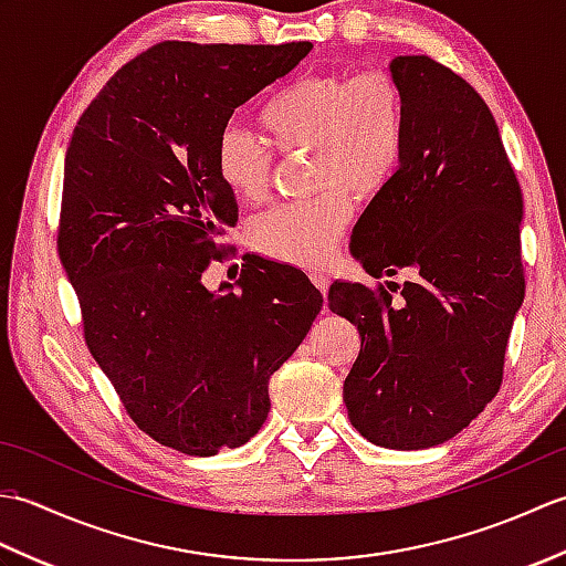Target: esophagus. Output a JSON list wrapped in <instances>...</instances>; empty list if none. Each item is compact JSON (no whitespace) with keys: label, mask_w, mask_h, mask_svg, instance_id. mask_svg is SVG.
I'll list each match as a JSON object with an SVG mask.
<instances>
[{"label":"esophagus","mask_w":566,"mask_h":566,"mask_svg":"<svg viewBox=\"0 0 566 566\" xmlns=\"http://www.w3.org/2000/svg\"><path fill=\"white\" fill-rule=\"evenodd\" d=\"M311 280H314V284L323 292V296H326V292H328V276L323 274V272H314V274H311Z\"/></svg>","instance_id":"esophagus-1"}]
</instances>
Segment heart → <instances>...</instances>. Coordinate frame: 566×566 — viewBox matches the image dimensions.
Returning a JSON list of instances; mask_svg holds the SVG:
<instances>
[{
    "label": "heart",
    "instance_id": "b5f03b06",
    "mask_svg": "<svg viewBox=\"0 0 566 566\" xmlns=\"http://www.w3.org/2000/svg\"><path fill=\"white\" fill-rule=\"evenodd\" d=\"M258 124L274 150H308V187L318 195L260 216L255 245L298 268H321L353 219V197H381L399 172L406 150L401 84L387 70L308 75L274 92ZM213 163L238 201L258 203L268 195L270 153L243 130H223Z\"/></svg>",
    "mask_w": 566,
    "mask_h": 566
}]
</instances>
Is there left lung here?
I'll return each instance as SVG.
<instances>
[{"mask_svg":"<svg viewBox=\"0 0 566 566\" xmlns=\"http://www.w3.org/2000/svg\"><path fill=\"white\" fill-rule=\"evenodd\" d=\"M406 99L399 172L359 216L350 252L369 276H416L371 292L335 280L328 304L363 347L345 379L350 423L389 450L454 438L501 387L525 296L523 195L499 126L474 87L428 55L389 63Z\"/></svg>","mask_w":566,"mask_h":566,"instance_id":"8db88e82","label":"left lung"}]
</instances>
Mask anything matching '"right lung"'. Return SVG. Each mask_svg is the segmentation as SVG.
Wrapping results in <instances>:
<instances>
[{"label": "right lung", "mask_w": 566, "mask_h": 566, "mask_svg": "<svg viewBox=\"0 0 566 566\" xmlns=\"http://www.w3.org/2000/svg\"><path fill=\"white\" fill-rule=\"evenodd\" d=\"M311 48L160 43L118 70L72 130L57 252L84 340L136 426L191 457L255 436L272 375L323 306L302 270L255 255L235 284L201 282L238 223L216 143Z\"/></svg>", "instance_id": "right-lung-1"}]
</instances>
